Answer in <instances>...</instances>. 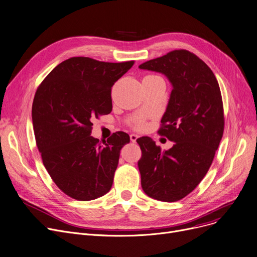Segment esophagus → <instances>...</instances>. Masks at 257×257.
Instances as JSON below:
<instances>
[{
	"label": "esophagus",
	"instance_id": "esophagus-1",
	"mask_svg": "<svg viewBox=\"0 0 257 257\" xmlns=\"http://www.w3.org/2000/svg\"><path fill=\"white\" fill-rule=\"evenodd\" d=\"M138 137H139V136H138V135H136V134H131V135H130V138H131V141H132V142H136V140L138 139Z\"/></svg>",
	"mask_w": 257,
	"mask_h": 257
}]
</instances>
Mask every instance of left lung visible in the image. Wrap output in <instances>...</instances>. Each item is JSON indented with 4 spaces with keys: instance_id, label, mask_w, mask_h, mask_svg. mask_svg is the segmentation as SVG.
Instances as JSON below:
<instances>
[{
    "instance_id": "8db88e82",
    "label": "left lung",
    "mask_w": 257,
    "mask_h": 257,
    "mask_svg": "<svg viewBox=\"0 0 257 257\" xmlns=\"http://www.w3.org/2000/svg\"><path fill=\"white\" fill-rule=\"evenodd\" d=\"M164 74L172 84L159 134L174 145L162 151L149 137L137 140L144 192L154 200L176 202L190 193L207 174L224 130L219 84L195 54L174 50L139 66Z\"/></svg>"
}]
</instances>
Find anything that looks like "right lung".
Segmentation results:
<instances>
[{"label":"right lung","instance_id":"add662e5","mask_svg":"<svg viewBox=\"0 0 257 257\" xmlns=\"http://www.w3.org/2000/svg\"><path fill=\"white\" fill-rule=\"evenodd\" d=\"M134 65L71 57L57 65L38 87L32 107L37 147L45 169L63 192L91 201L112 187L123 132L103 144L91 137V120L112 111L111 88Z\"/></svg>","mask_w":257,"mask_h":257}]
</instances>
